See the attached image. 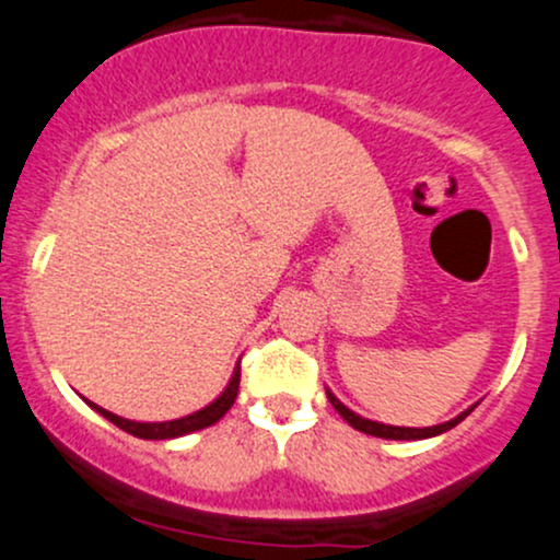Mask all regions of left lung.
<instances>
[{
	"instance_id": "left-lung-1",
	"label": "left lung",
	"mask_w": 560,
	"mask_h": 560,
	"mask_svg": "<svg viewBox=\"0 0 560 560\" xmlns=\"http://www.w3.org/2000/svg\"><path fill=\"white\" fill-rule=\"evenodd\" d=\"M326 395H329V402L334 405V408H337V413L342 416V419L350 423L352 429H358V432H365V434H374V436H384V440H427V436H436V434L447 432V429L458 427V423L464 421L468 413H471V410H466V413H460L458 419L445 421V423H440V427H429V429L387 427V423H376V421H369V419H361V416H355L350 408H345V405L339 402L337 397L331 395V392H326Z\"/></svg>"
}]
</instances>
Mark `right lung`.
<instances>
[{"instance_id": "1", "label": "right lung", "mask_w": 560, "mask_h": 560, "mask_svg": "<svg viewBox=\"0 0 560 560\" xmlns=\"http://www.w3.org/2000/svg\"><path fill=\"white\" fill-rule=\"evenodd\" d=\"M240 378H242V371H240V365H236L234 376H231V384L215 402H210L208 408L197 410V413L184 416V419H176V421L137 423V421L120 419V416H115V413H110V410L100 408V405H94V402H92V408L96 410V413L105 416L107 421H113L118 429H124V432L133 434V436H141V440H173V436L197 432V429H205V427H210V423H215L218 419H223V416H226V410L234 405L236 395H240Z\"/></svg>"}]
</instances>
